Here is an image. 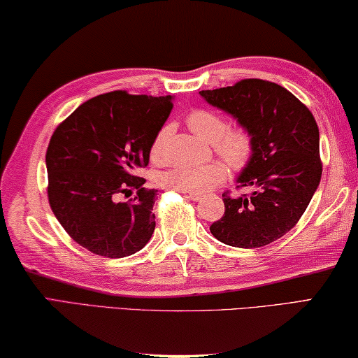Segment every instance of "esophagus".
Wrapping results in <instances>:
<instances>
[{"label":"esophagus","instance_id":"obj_1","mask_svg":"<svg viewBox=\"0 0 358 358\" xmlns=\"http://www.w3.org/2000/svg\"><path fill=\"white\" fill-rule=\"evenodd\" d=\"M184 195H185V198H189V200H192V201H198V200H201V195L200 193H185V192H182Z\"/></svg>","mask_w":358,"mask_h":358}]
</instances>
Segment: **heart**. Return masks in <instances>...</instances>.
<instances>
[{
	"mask_svg": "<svg viewBox=\"0 0 358 358\" xmlns=\"http://www.w3.org/2000/svg\"><path fill=\"white\" fill-rule=\"evenodd\" d=\"M190 130L213 144L222 160L233 169L249 165L254 155V136L245 127H230L225 117L209 109H193L187 115ZM173 125H165L155 134L150 145V158L165 163L169 158L168 144L173 136ZM225 179V169L219 163L209 165H178L160 176V184L168 189L185 193H204Z\"/></svg>",
	"mask_w": 358,
	"mask_h": 358,
	"instance_id": "heart-1",
	"label": "heart"
}]
</instances>
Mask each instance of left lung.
I'll return each instance as SVG.
<instances>
[{
  "label": "left lung",
  "instance_id": "8db88e82",
  "mask_svg": "<svg viewBox=\"0 0 358 358\" xmlns=\"http://www.w3.org/2000/svg\"><path fill=\"white\" fill-rule=\"evenodd\" d=\"M209 104L231 114L254 136V155L238 178L250 195L225 192V213L209 227L220 243L262 248L294 228L317 190L322 162L319 127L294 93L274 82L243 79L201 90Z\"/></svg>",
  "mask_w": 358,
  "mask_h": 358
}]
</instances>
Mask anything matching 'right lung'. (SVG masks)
<instances>
[{"instance_id": "right-lung-1", "label": "right lung", "mask_w": 358, "mask_h": 358, "mask_svg": "<svg viewBox=\"0 0 358 358\" xmlns=\"http://www.w3.org/2000/svg\"><path fill=\"white\" fill-rule=\"evenodd\" d=\"M173 109V96L98 95L57 127L45 154L47 196L57 220L92 254L122 259L136 254L155 230V189L139 168ZM137 196L119 202L120 194Z\"/></svg>"}]
</instances>
